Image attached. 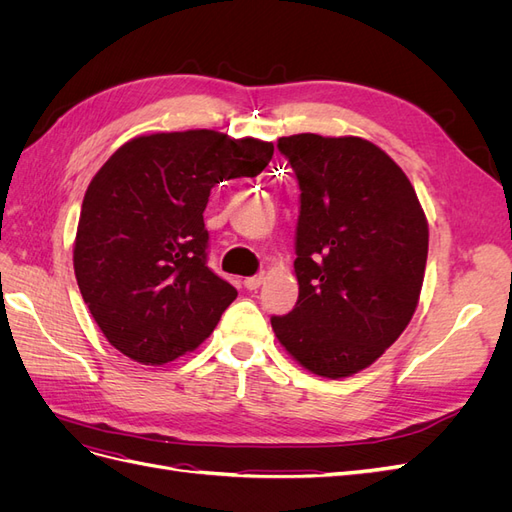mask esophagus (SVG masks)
Returning a JSON list of instances; mask_svg holds the SVG:
<instances>
[{
    "label": "esophagus",
    "mask_w": 512,
    "mask_h": 512,
    "mask_svg": "<svg viewBox=\"0 0 512 512\" xmlns=\"http://www.w3.org/2000/svg\"><path fill=\"white\" fill-rule=\"evenodd\" d=\"M262 282H265V275H254V277H245L243 280V286L247 290H256L262 286Z\"/></svg>",
    "instance_id": "1"
}]
</instances>
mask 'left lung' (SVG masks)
Here are the masks:
<instances>
[{
  "instance_id": "8db88e82",
  "label": "left lung",
  "mask_w": 512,
  "mask_h": 512,
  "mask_svg": "<svg viewBox=\"0 0 512 512\" xmlns=\"http://www.w3.org/2000/svg\"><path fill=\"white\" fill-rule=\"evenodd\" d=\"M277 149L301 190L299 301L271 327L307 371L348 378L376 363L416 312L425 211L404 170L365 138L294 134Z\"/></svg>"
}]
</instances>
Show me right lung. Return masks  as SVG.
<instances>
[{
    "mask_svg": "<svg viewBox=\"0 0 512 512\" xmlns=\"http://www.w3.org/2000/svg\"><path fill=\"white\" fill-rule=\"evenodd\" d=\"M273 143L215 130L156 132L121 145L91 179L74 275L108 344L164 365L213 333L237 290L207 267L213 185L256 177Z\"/></svg>",
    "mask_w": 512,
    "mask_h": 512,
    "instance_id": "right-lung-1",
    "label": "right lung"
}]
</instances>
